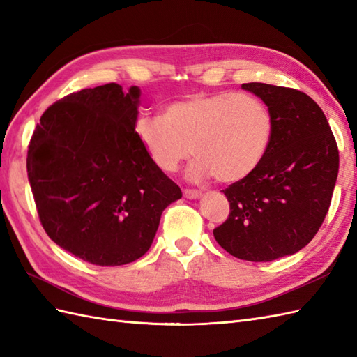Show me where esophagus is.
<instances>
[{
	"label": "esophagus",
	"mask_w": 357,
	"mask_h": 357,
	"mask_svg": "<svg viewBox=\"0 0 357 357\" xmlns=\"http://www.w3.org/2000/svg\"><path fill=\"white\" fill-rule=\"evenodd\" d=\"M184 196L188 199H196V198H199V196H201V192L199 190H192V188H185Z\"/></svg>",
	"instance_id": "1"
}]
</instances>
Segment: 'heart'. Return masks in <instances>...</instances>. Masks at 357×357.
Returning a JSON list of instances; mask_svg holds the SVG:
<instances>
[{
    "label": "heart",
    "mask_w": 357,
    "mask_h": 357,
    "mask_svg": "<svg viewBox=\"0 0 357 357\" xmlns=\"http://www.w3.org/2000/svg\"><path fill=\"white\" fill-rule=\"evenodd\" d=\"M273 116L250 93H192L172 101L164 115H142L135 135L158 169L172 173L193 153L187 176L201 183H238L264 161L273 138Z\"/></svg>",
    "instance_id": "1"
}]
</instances>
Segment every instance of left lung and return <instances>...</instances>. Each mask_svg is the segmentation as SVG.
Returning a JSON list of instances; mask_svg holds the SVG:
<instances>
[{"label": "left lung", "instance_id": "1", "mask_svg": "<svg viewBox=\"0 0 357 357\" xmlns=\"http://www.w3.org/2000/svg\"><path fill=\"white\" fill-rule=\"evenodd\" d=\"M242 89L267 104L273 138L261 165L222 190L230 215L213 234L231 256L268 262L299 252L321 229L337 179L339 150L322 109L304 92L264 82Z\"/></svg>", "mask_w": 357, "mask_h": 357}]
</instances>
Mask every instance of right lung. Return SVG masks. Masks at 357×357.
Here are the masks:
<instances>
[{
  "instance_id": "obj_1",
  "label": "right lung",
  "mask_w": 357,
  "mask_h": 357,
  "mask_svg": "<svg viewBox=\"0 0 357 357\" xmlns=\"http://www.w3.org/2000/svg\"><path fill=\"white\" fill-rule=\"evenodd\" d=\"M139 89L116 82L53 102L30 138L27 174L38 216L56 245L115 267L146 255L181 188L135 135Z\"/></svg>"
}]
</instances>
